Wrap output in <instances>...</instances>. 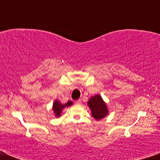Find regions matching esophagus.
<instances>
[{
  "label": "esophagus",
  "instance_id": "esophagus-1",
  "mask_svg": "<svg viewBox=\"0 0 160 160\" xmlns=\"http://www.w3.org/2000/svg\"><path fill=\"white\" fill-rule=\"evenodd\" d=\"M75 103H76V104H78V105L81 104V103H82V100H81V99L77 100H76V101L75 102Z\"/></svg>",
  "mask_w": 160,
  "mask_h": 160
}]
</instances>
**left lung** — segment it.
Segmentation results:
<instances>
[{
	"instance_id": "8db88e82",
	"label": "left lung",
	"mask_w": 160,
	"mask_h": 160,
	"mask_svg": "<svg viewBox=\"0 0 160 160\" xmlns=\"http://www.w3.org/2000/svg\"><path fill=\"white\" fill-rule=\"evenodd\" d=\"M87 106L90 108L92 117L97 121L103 119L108 114L106 102L99 94L92 96L87 102Z\"/></svg>"
}]
</instances>
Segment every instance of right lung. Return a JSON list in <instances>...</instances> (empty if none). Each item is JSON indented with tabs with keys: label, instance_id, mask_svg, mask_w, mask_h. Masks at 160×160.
Returning <instances> with one entry per match:
<instances>
[{
	"label": "right lung",
	"instance_id": "obj_1",
	"mask_svg": "<svg viewBox=\"0 0 160 160\" xmlns=\"http://www.w3.org/2000/svg\"><path fill=\"white\" fill-rule=\"evenodd\" d=\"M73 104V102L71 101V100H68V101L65 104H62L61 103L58 99L54 100L53 105H52V111H53L54 117H56L57 118L60 117L63 109L66 108V107H70Z\"/></svg>",
	"mask_w": 160,
	"mask_h": 160
}]
</instances>
